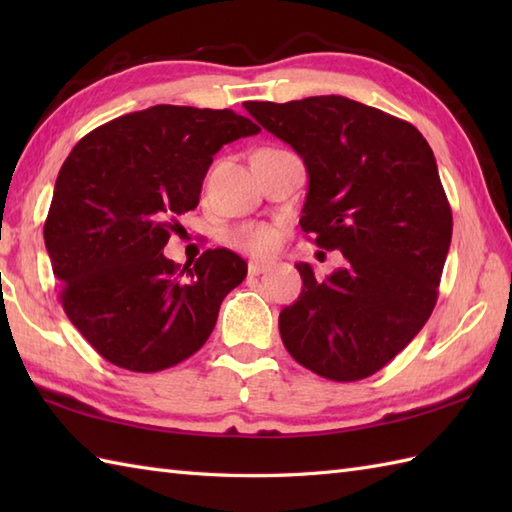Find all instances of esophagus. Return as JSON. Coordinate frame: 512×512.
<instances>
[{"label":"esophagus","instance_id":"34e87169","mask_svg":"<svg viewBox=\"0 0 512 512\" xmlns=\"http://www.w3.org/2000/svg\"><path fill=\"white\" fill-rule=\"evenodd\" d=\"M270 268L268 262H248V275H262Z\"/></svg>","mask_w":512,"mask_h":512}]
</instances>
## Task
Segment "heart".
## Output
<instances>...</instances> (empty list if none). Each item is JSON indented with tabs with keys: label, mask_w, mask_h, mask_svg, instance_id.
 <instances>
[{
	"label": "heart",
	"mask_w": 512,
	"mask_h": 512,
	"mask_svg": "<svg viewBox=\"0 0 512 512\" xmlns=\"http://www.w3.org/2000/svg\"><path fill=\"white\" fill-rule=\"evenodd\" d=\"M228 242L239 250H246L250 255H270L279 244V233L268 224L250 222L233 228L228 233Z\"/></svg>",
	"instance_id": "b5f03b06"
}]
</instances>
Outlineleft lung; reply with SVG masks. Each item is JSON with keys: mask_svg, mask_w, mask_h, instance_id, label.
<instances>
[{"mask_svg": "<svg viewBox=\"0 0 512 512\" xmlns=\"http://www.w3.org/2000/svg\"><path fill=\"white\" fill-rule=\"evenodd\" d=\"M244 107L306 162L301 231L345 257L325 279L297 264L303 288L279 314L281 341L328 380L372 376L438 301L453 215L433 151L411 123L345 96Z\"/></svg>", "mask_w": 512, "mask_h": 512, "instance_id": "8db88e82", "label": "left lung"}]
</instances>
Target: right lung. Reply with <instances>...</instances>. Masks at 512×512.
I'll list each match as a JSON object with an SVG mask.
<instances>
[{"label": "right lung", "instance_id": "obj_1", "mask_svg": "<svg viewBox=\"0 0 512 512\" xmlns=\"http://www.w3.org/2000/svg\"><path fill=\"white\" fill-rule=\"evenodd\" d=\"M257 132L233 110L154 105L96 127L65 158L43 239L65 314L105 361L160 372L211 336L246 262L209 248L180 266L162 248L217 151Z\"/></svg>", "mask_w": 512, "mask_h": 512}]
</instances>
